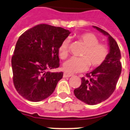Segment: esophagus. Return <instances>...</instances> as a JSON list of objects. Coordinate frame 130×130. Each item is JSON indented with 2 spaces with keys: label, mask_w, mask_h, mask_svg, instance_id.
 <instances>
[{
  "label": "esophagus",
  "mask_w": 130,
  "mask_h": 130,
  "mask_svg": "<svg viewBox=\"0 0 130 130\" xmlns=\"http://www.w3.org/2000/svg\"><path fill=\"white\" fill-rule=\"evenodd\" d=\"M71 76H73L72 74L67 73L66 72L64 73V74H63V77H71Z\"/></svg>",
  "instance_id": "obj_1"
}]
</instances>
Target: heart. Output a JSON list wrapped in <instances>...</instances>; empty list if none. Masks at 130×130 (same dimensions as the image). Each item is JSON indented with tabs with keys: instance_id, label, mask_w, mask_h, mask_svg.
I'll return each instance as SVG.
<instances>
[{
	"instance_id": "b5f03b06",
	"label": "heart",
	"mask_w": 130,
	"mask_h": 130,
	"mask_svg": "<svg viewBox=\"0 0 130 130\" xmlns=\"http://www.w3.org/2000/svg\"><path fill=\"white\" fill-rule=\"evenodd\" d=\"M81 42L85 46L82 52V57H71L63 63V69L67 73H74L87 69L89 65L91 67H97L102 65L106 60L109 49L105 45L100 43L98 38L90 32H85L77 36ZM69 41L66 39L59 48V54L61 59L68 56Z\"/></svg>"
}]
</instances>
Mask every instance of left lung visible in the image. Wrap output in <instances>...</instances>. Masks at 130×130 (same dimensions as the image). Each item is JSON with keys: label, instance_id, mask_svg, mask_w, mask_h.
<instances>
[{"label": "left lung", "instance_id": "obj_1", "mask_svg": "<svg viewBox=\"0 0 130 130\" xmlns=\"http://www.w3.org/2000/svg\"><path fill=\"white\" fill-rule=\"evenodd\" d=\"M107 36L109 51L105 62L82 78V84L74 90L76 98L88 105H96L109 98L114 91L122 71L121 53L117 42L107 32L93 26Z\"/></svg>", "mask_w": 130, "mask_h": 130}]
</instances>
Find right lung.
I'll use <instances>...</instances> for the list:
<instances>
[{"mask_svg":"<svg viewBox=\"0 0 130 130\" xmlns=\"http://www.w3.org/2000/svg\"><path fill=\"white\" fill-rule=\"evenodd\" d=\"M70 32L61 27L41 24L20 36L11 64L14 85L22 97L37 102L53 93L63 73L48 70L59 67V48Z\"/></svg>","mask_w":130,"mask_h":130,"instance_id":"right-lung-1","label":"right lung"}]
</instances>
